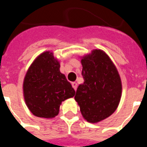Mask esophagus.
<instances>
[{
	"instance_id": "esophagus-1",
	"label": "esophagus",
	"mask_w": 147,
	"mask_h": 147,
	"mask_svg": "<svg viewBox=\"0 0 147 147\" xmlns=\"http://www.w3.org/2000/svg\"><path fill=\"white\" fill-rule=\"evenodd\" d=\"M71 85H72V88H73L76 91V89H77V87H78V84L74 82H71Z\"/></svg>"
}]
</instances>
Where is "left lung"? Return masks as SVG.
<instances>
[{
  "instance_id": "obj_1",
  "label": "left lung",
  "mask_w": 147,
  "mask_h": 147,
  "mask_svg": "<svg viewBox=\"0 0 147 147\" xmlns=\"http://www.w3.org/2000/svg\"><path fill=\"white\" fill-rule=\"evenodd\" d=\"M84 83L78 85L75 100L83 117L89 123L107 118L117 108L122 93L118 71L101 49L81 57Z\"/></svg>"
}]
</instances>
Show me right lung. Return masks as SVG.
Segmentation results:
<instances>
[{
	"label": "right lung",
	"instance_id": "right-lung-1",
	"mask_svg": "<svg viewBox=\"0 0 147 147\" xmlns=\"http://www.w3.org/2000/svg\"><path fill=\"white\" fill-rule=\"evenodd\" d=\"M59 69V61L51 51L41 53L29 67L23 91L26 106L33 115L43 118L55 117L59 114L62 101L76 94Z\"/></svg>",
	"mask_w": 147,
	"mask_h": 147
}]
</instances>
